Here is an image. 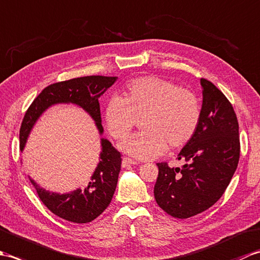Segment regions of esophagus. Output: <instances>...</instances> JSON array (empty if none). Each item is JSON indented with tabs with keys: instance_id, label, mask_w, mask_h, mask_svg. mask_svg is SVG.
I'll list each match as a JSON object with an SVG mask.
<instances>
[{
	"instance_id": "1",
	"label": "esophagus",
	"mask_w": 260,
	"mask_h": 260,
	"mask_svg": "<svg viewBox=\"0 0 260 260\" xmlns=\"http://www.w3.org/2000/svg\"><path fill=\"white\" fill-rule=\"evenodd\" d=\"M136 164H137V162L129 157H123V161H121V165H123L124 168L128 167V165H136Z\"/></svg>"
}]
</instances>
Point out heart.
I'll list each match as a JSON object with an SVG mask.
<instances>
[{"label": "heart", "mask_w": 260, "mask_h": 260, "mask_svg": "<svg viewBox=\"0 0 260 260\" xmlns=\"http://www.w3.org/2000/svg\"><path fill=\"white\" fill-rule=\"evenodd\" d=\"M142 117L145 131L127 137L119 147L139 159H152L162 155L168 146L178 150L192 140L201 119L200 102L192 91L172 81L141 77L126 85L125 98L109 99L104 119L110 135L120 140Z\"/></svg>", "instance_id": "b5f03b06"}]
</instances>
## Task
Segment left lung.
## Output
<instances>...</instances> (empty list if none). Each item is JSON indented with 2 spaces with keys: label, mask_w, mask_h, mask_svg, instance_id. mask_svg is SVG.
<instances>
[{
  "label": "left lung",
  "mask_w": 260,
  "mask_h": 260,
  "mask_svg": "<svg viewBox=\"0 0 260 260\" xmlns=\"http://www.w3.org/2000/svg\"><path fill=\"white\" fill-rule=\"evenodd\" d=\"M200 82V124L178 155L185 164L182 169L156 164L154 197L159 208L179 219L206 211L221 198L240 156L239 125L233 105L211 81L202 78Z\"/></svg>",
  "instance_id": "left-lung-1"
}]
</instances>
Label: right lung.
<instances>
[{"instance_id": "1", "label": "right lung", "mask_w": 260, "mask_h": 260, "mask_svg": "<svg viewBox=\"0 0 260 260\" xmlns=\"http://www.w3.org/2000/svg\"><path fill=\"white\" fill-rule=\"evenodd\" d=\"M117 77L87 76L56 82L46 87L27 108L20 128V150H24L29 134L46 110L57 104H74L82 108L95 120L99 134H103L101 107L98 98L112 87ZM102 152L99 163L85 189L68 193L50 192L43 189L30 176L42 203L58 217L75 223H87L95 220L106 209L115 193L120 171V153L108 140L101 139Z\"/></svg>"}]
</instances>
